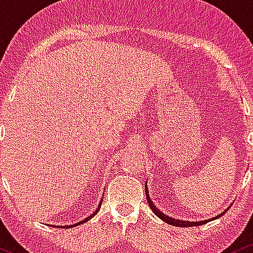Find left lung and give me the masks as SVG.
Masks as SVG:
<instances>
[{
	"instance_id": "obj_1",
	"label": "left lung",
	"mask_w": 253,
	"mask_h": 253,
	"mask_svg": "<svg viewBox=\"0 0 253 253\" xmlns=\"http://www.w3.org/2000/svg\"><path fill=\"white\" fill-rule=\"evenodd\" d=\"M144 190H146V196H147V201H148V204H149V207H150V209H152L153 211H154V214L157 215V216L159 217V218H161V220L163 221H165V222H167V223H169V225H173V226H200V225H203V223H206V222H208L209 220H204V221H196V222H190V221H181V220H177V218H173V217H171V216H169V215H166V214H164L163 211H160V209H158L157 207L154 206V203L152 202V200H150V197H149V192H148V188H147V183H146V185H144ZM223 214V212H222ZM222 214H220V215H217V216H215V217H212V218H211V220H215V218H217V217H220L221 215Z\"/></svg>"
}]
</instances>
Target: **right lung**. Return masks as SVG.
Here are the masks:
<instances>
[{
    "mask_svg": "<svg viewBox=\"0 0 253 253\" xmlns=\"http://www.w3.org/2000/svg\"><path fill=\"white\" fill-rule=\"evenodd\" d=\"M101 201H103V200H101ZM101 201H100V204H99V206H98V208L95 209V211L93 212V214H90L88 217L84 218V220L80 221V222H76V223H74V225H69V226H63V227H65V228H72V227H74V226H79V225H81V223H84V222H87V221L90 220V218H92L93 216H94V215L96 214V212H98L99 211H100V207H101ZM59 227H62V226H59Z\"/></svg>",
    "mask_w": 253,
    "mask_h": 253,
    "instance_id": "1",
    "label": "right lung"
}]
</instances>
